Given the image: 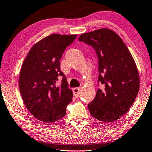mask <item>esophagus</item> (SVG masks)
I'll use <instances>...</instances> for the list:
<instances>
[{"label": "esophagus", "mask_w": 152, "mask_h": 152, "mask_svg": "<svg viewBox=\"0 0 152 152\" xmlns=\"http://www.w3.org/2000/svg\"><path fill=\"white\" fill-rule=\"evenodd\" d=\"M72 91H73V94L75 96L77 97L80 94V88H74L72 89Z\"/></svg>", "instance_id": "34e87169"}]
</instances>
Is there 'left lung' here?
<instances>
[{
    "instance_id": "left-lung-1",
    "label": "left lung",
    "mask_w": 152,
    "mask_h": 152,
    "mask_svg": "<svg viewBox=\"0 0 152 152\" xmlns=\"http://www.w3.org/2000/svg\"><path fill=\"white\" fill-rule=\"evenodd\" d=\"M79 41L91 45L98 58V88L88 104L91 115L99 121H115L132 107L138 95L140 78L130 51L118 34L109 28H101L80 35Z\"/></svg>"
}]
</instances>
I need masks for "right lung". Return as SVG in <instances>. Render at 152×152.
Masks as SVG:
<instances>
[{
  "instance_id": "1",
  "label": "right lung",
  "mask_w": 152,
  "mask_h": 152,
  "mask_svg": "<svg viewBox=\"0 0 152 152\" xmlns=\"http://www.w3.org/2000/svg\"><path fill=\"white\" fill-rule=\"evenodd\" d=\"M76 34H53L33 45L20 68L18 84L21 97L30 113L45 123L56 122L66 115L72 92L60 70L59 59ZM63 77L61 85L56 83Z\"/></svg>"
}]
</instances>
